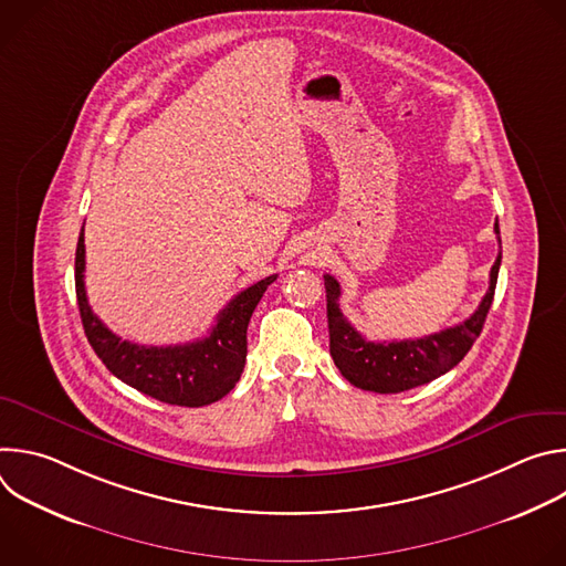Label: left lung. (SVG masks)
Segmentation results:
<instances>
[{"instance_id": "obj_1", "label": "left lung", "mask_w": 566, "mask_h": 566, "mask_svg": "<svg viewBox=\"0 0 566 566\" xmlns=\"http://www.w3.org/2000/svg\"><path fill=\"white\" fill-rule=\"evenodd\" d=\"M500 239V223L495 221ZM502 249V239H500ZM502 251L491 269V284L476 311L459 325L417 340L369 343L365 340L340 311V284L325 275L327 319H329V352L340 374L356 387L376 394H398L426 385L463 360L479 338L489 308L493 304Z\"/></svg>"}]
</instances>
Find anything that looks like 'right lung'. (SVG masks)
I'll return each mask as SVG.
<instances>
[{"mask_svg": "<svg viewBox=\"0 0 566 566\" xmlns=\"http://www.w3.org/2000/svg\"><path fill=\"white\" fill-rule=\"evenodd\" d=\"M269 275L237 293L201 340L170 347H145L118 338L94 315L85 291V228L75 249V295L90 345L105 367L129 387L170 406L203 408L223 398L247 365V329L269 284Z\"/></svg>", "mask_w": 566, "mask_h": 566, "instance_id": "right-lung-1", "label": "right lung"}]
</instances>
